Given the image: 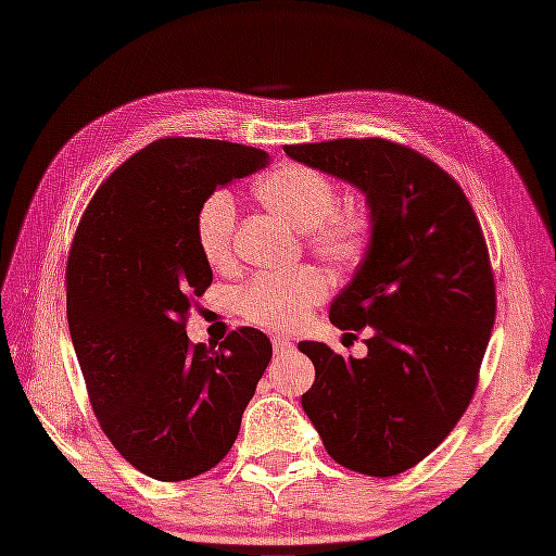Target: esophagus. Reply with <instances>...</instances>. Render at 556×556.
<instances>
[{"mask_svg": "<svg viewBox=\"0 0 556 556\" xmlns=\"http://www.w3.org/2000/svg\"><path fill=\"white\" fill-rule=\"evenodd\" d=\"M294 345L288 339V336H274V352L276 355H285V352H290Z\"/></svg>", "mask_w": 556, "mask_h": 556, "instance_id": "34e87169", "label": "esophagus"}]
</instances>
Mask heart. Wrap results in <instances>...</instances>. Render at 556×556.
<instances>
[{"label": "heart", "instance_id": "obj_1", "mask_svg": "<svg viewBox=\"0 0 556 556\" xmlns=\"http://www.w3.org/2000/svg\"><path fill=\"white\" fill-rule=\"evenodd\" d=\"M262 204L306 231L311 250L336 266L364 257L374 241V220L362 206H339L333 180L304 164H285L255 182ZM237 204L229 192L217 190L199 204L194 239L201 257L213 268H225L233 255ZM329 292L327 278L313 266L288 274H260L237 294L239 313L264 329L290 331L304 323L315 304Z\"/></svg>", "mask_w": 556, "mask_h": 556}]
</instances>
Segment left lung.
<instances>
[{
    "instance_id": "left-lung-1",
    "label": "left lung",
    "mask_w": 556,
    "mask_h": 556,
    "mask_svg": "<svg viewBox=\"0 0 556 556\" xmlns=\"http://www.w3.org/2000/svg\"><path fill=\"white\" fill-rule=\"evenodd\" d=\"M292 160L355 185L374 220L355 278L331 323L371 329L364 359L315 341L301 396L329 457L390 478L422 462L473 399L496 317L490 252L459 182L417 150L387 139L285 146Z\"/></svg>"
}]
</instances>
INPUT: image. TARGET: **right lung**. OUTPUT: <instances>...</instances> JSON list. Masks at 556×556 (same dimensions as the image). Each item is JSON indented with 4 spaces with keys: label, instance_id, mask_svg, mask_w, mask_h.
I'll return each mask as SVG.
<instances>
[{
    "label": "right lung",
    "instance_id": "1",
    "mask_svg": "<svg viewBox=\"0 0 556 556\" xmlns=\"http://www.w3.org/2000/svg\"><path fill=\"white\" fill-rule=\"evenodd\" d=\"M268 155L213 139H157L102 182L66 260V319L92 410L148 478L190 480L225 459L274 348L239 327L213 348L185 323L213 271L194 239L199 204Z\"/></svg>",
    "mask_w": 556,
    "mask_h": 556
}]
</instances>
